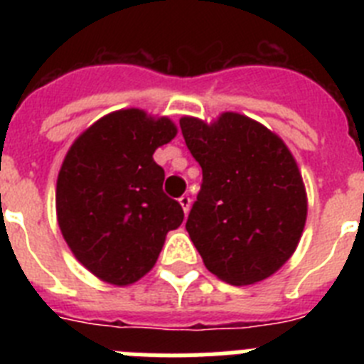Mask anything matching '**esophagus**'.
<instances>
[{
  "label": "esophagus",
  "instance_id": "obj_1",
  "mask_svg": "<svg viewBox=\"0 0 364 364\" xmlns=\"http://www.w3.org/2000/svg\"><path fill=\"white\" fill-rule=\"evenodd\" d=\"M180 205H182V210H184V213L188 215L189 211V205H191V198H189V195H182V197L178 198Z\"/></svg>",
  "mask_w": 364,
  "mask_h": 364
}]
</instances>
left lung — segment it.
Returning a JSON list of instances; mask_svg holds the SVG:
<instances>
[{"label":"left lung","mask_w":364,"mask_h":364,"mask_svg":"<svg viewBox=\"0 0 364 364\" xmlns=\"http://www.w3.org/2000/svg\"><path fill=\"white\" fill-rule=\"evenodd\" d=\"M180 129L202 167L186 230L205 268L235 286L269 277L295 252L306 222V191L290 149L239 112L211 125L184 117Z\"/></svg>","instance_id":"8db88e82"}]
</instances>
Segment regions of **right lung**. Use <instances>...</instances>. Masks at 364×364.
I'll use <instances>...</instances> for the list:
<instances>
[{
  "instance_id": "add662e5",
  "label": "right lung",
  "mask_w": 364,
  "mask_h": 364,
  "mask_svg": "<svg viewBox=\"0 0 364 364\" xmlns=\"http://www.w3.org/2000/svg\"><path fill=\"white\" fill-rule=\"evenodd\" d=\"M169 118L122 109L70 146L56 184L58 224L74 257L102 281L131 284L154 266L167 231L184 220L164 193L156 147L171 142Z\"/></svg>"
}]
</instances>
